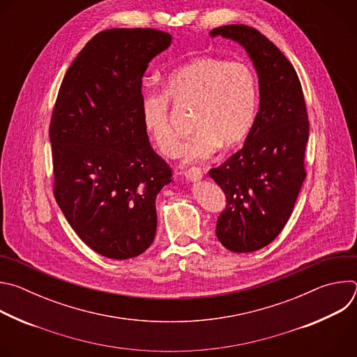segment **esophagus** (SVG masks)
<instances>
[{
    "label": "esophagus",
    "instance_id": "obj_1",
    "mask_svg": "<svg viewBox=\"0 0 357 357\" xmlns=\"http://www.w3.org/2000/svg\"><path fill=\"white\" fill-rule=\"evenodd\" d=\"M185 178L189 182H197V181H200L203 178V171L200 168H195L193 167V168H190V169H188L185 172Z\"/></svg>",
    "mask_w": 357,
    "mask_h": 357
}]
</instances>
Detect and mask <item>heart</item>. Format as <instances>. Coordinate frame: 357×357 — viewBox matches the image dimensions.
Listing matches in <instances>:
<instances>
[{
	"instance_id": "heart-1",
	"label": "heart",
	"mask_w": 357,
	"mask_h": 357,
	"mask_svg": "<svg viewBox=\"0 0 357 357\" xmlns=\"http://www.w3.org/2000/svg\"><path fill=\"white\" fill-rule=\"evenodd\" d=\"M165 94L178 106H196V134L183 148L185 162L205 161L220 145L233 146L250 132L259 105L257 77L243 62L218 58H195L175 72L165 84ZM164 94L146 93L141 100L142 126L167 157L181 151V139L169 123Z\"/></svg>"
}]
</instances>
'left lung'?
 Returning <instances> with one entry per match:
<instances>
[{
	"instance_id": "left-lung-1",
	"label": "left lung",
	"mask_w": 357,
	"mask_h": 357,
	"mask_svg": "<svg viewBox=\"0 0 357 357\" xmlns=\"http://www.w3.org/2000/svg\"><path fill=\"white\" fill-rule=\"evenodd\" d=\"M244 47L259 77L260 105L244 145L209 176L226 195L216 236L233 252L270 244L287 225L302 182L310 123L298 75L257 29L226 25L211 31Z\"/></svg>"
}]
</instances>
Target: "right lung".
I'll return each instance as SVG.
<instances>
[{"label":"right lung","instance_id":"1","mask_svg":"<svg viewBox=\"0 0 357 357\" xmlns=\"http://www.w3.org/2000/svg\"><path fill=\"white\" fill-rule=\"evenodd\" d=\"M171 42L151 28L100 32L59 89L49 130L55 199L76 234L107 259H132L152 244L155 200L172 182L141 116V79Z\"/></svg>","mask_w":357,"mask_h":357}]
</instances>
